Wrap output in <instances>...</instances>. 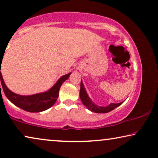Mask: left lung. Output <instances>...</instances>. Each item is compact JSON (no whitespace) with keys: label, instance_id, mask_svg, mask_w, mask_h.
<instances>
[{"label":"left lung","instance_id":"1","mask_svg":"<svg viewBox=\"0 0 158 158\" xmlns=\"http://www.w3.org/2000/svg\"><path fill=\"white\" fill-rule=\"evenodd\" d=\"M80 98H81V100L82 103H83L84 105L87 107V109L92 112H95V113H98V114H104V113H108V112L112 111L114 109H116V107L119 106L121 104H122L124 103L123 102L118 103H110L109 106H99L95 104V103L93 102L91 99L89 98L88 95L86 92L85 88L84 87V85L82 82L81 83V90H80Z\"/></svg>","mask_w":158,"mask_h":158}]
</instances>
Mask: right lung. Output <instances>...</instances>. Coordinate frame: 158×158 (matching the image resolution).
I'll list each match as a JSON object with an SVG mask.
<instances>
[{"label":"right lung","mask_w":158,"mask_h":158,"mask_svg":"<svg viewBox=\"0 0 158 158\" xmlns=\"http://www.w3.org/2000/svg\"><path fill=\"white\" fill-rule=\"evenodd\" d=\"M71 73L62 75L57 83L47 91L30 96H21L12 92L6 85L1 72V82L6 96L15 106L29 112H41L48 109L55 104L59 96L62 84L70 77Z\"/></svg>","instance_id":"1"}]
</instances>
